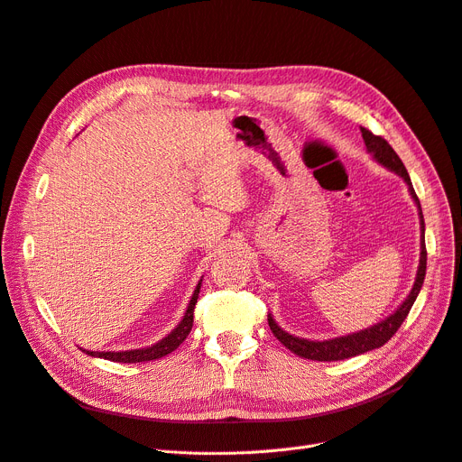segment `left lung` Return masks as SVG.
Wrapping results in <instances>:
<instances>
[{
	"label": "left lung",
	"instance_id": "obj_1",
	"mask_svg": "<svg viewBox=\"0 0 462 462\" xmlns=\"http://www.w3.org/2000/svg\"><path fill=\"white\" fill-rule=\"evenodd\" d=\"M363 132V139L366 143V151L372 154V158L375 160L377 164H381L383 168H387L389 171H394L398 177L404 179V183L408 185V190L413 198V202L417 206V213H419V225H420V254H419V266H417V275H415V283L410 291V294L406 296V300L400 304L389 317H385L379 323L358 330L347 336H339V337H330V339H306V337H298L292 336L289 332H285L281 328L275 319L272 317V313H268V325L270 330L273 332V336L283 344L287 349H291L292 353H296L298 356L302 358H310V360H320V363H330V360H344V358H351L356 355H363L366 351L377 349L381 346H385L389 339L394 336V332L400 328V325L404 323V319L408 317L415 298L423 287L425 281V273H427V247H425V220H423V211H420V204L419 198L413 190L411 179L408 175V170L404 168L402 160L398 158V154L394 152V149L385 142L383 137L374 135L370 130L360 128Z\"/></svg>",
	"mask_w": 462,
	"mask_h": 462
}]
</instances>
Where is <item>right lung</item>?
I'll return each mask as SVG.
<instances>
[{"instance_id":"obj_1","label":"right lung","mask_w":462,"mask_h":462,"mask_svg":"<svg viewBox=\"0 0 462 462\" xmlns=\"http://www.w3.org/2000/svg\"><path fill=\"white\" fill-rule=\"evenodd\" d=\"M199 287H202V279L198 281V285H196V289L192 292V298H190V302L187 306V311H185L183 319L179 320V325L168 336H164L162 339H160V342H156V344H152L149 347L128 349V351H88V349H83V351L87 355H90V356H96V358L113 360V363H147V360H156V358H162V356L170 355L171 351H175L179 346L185 342V337L192 330L194 306L198 302Z\"/></svg>"}]
</instances>
